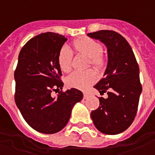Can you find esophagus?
Instances as JSON below:
<instances>
[{"label": "esophagus", "mask_w": 155, "mask_h": 155, "mask_svg": "<svg viewBox=\"0 0 155 155\" xmlns=\"http://www.w3.org/2000/svg\"><path fill=\"white\" fill-rule=\"evenodd\" d=\"M88 97H89V94L88 93H87V92H84L83 93V98L84 99H87V98H88Z\"/></svg>", "instance_id": "1"}]
</instances>
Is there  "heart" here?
Returning a JSON list of instances; mask_svg holds the SVG:
<instances>
[{
	"mask_svg": "<svg viewBox=\"0 0 155 155\" xmlns=\"http://www.w3.org/2000/svg\"><path fill=\"white\" fill-rule=\"evenodd\" d=\"M75 51L90 58V64L94 68L100 69L104 65V59L101 56L103 47L98 42L89 37L76 40L73 43ZM73 52L67 47H62L58 52V62L61 70L68 73L71 70ZM97 76L92 70L85 72L75 71L67 78L69 87L85 90L96 81Z\"/></svg>",
	"mask_w": 155,
	"mask_h": 155,
	"instance_id": "1",
	"label": "heart"
}]
</instances>
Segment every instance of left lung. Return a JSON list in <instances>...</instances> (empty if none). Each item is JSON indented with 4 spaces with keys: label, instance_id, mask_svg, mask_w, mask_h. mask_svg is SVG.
Wrapping results in <instances>:
<instances>
[{
    "label": "left lung",
    "instance_id": "8db88e82",
    "mask_svg": "<svg viewBox=\"0 0 155 155\" xmlns=\"http://www.w3.org/2000/svg\"><path fill=\"white\" fill-rule=\"evenodd\" d=\"M107 48L108 62L104 74L94 88L108 97H99L100 107L91 117L97 129L108 135L122 133L132 124L138 108L142 85L140 68L132 48L121 34L101 30L87 34Z\"/></svg>",
    "mask_w": 155,
    "mask_h": 155
}]
</instances>
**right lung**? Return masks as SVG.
Returning <instances> with one entry per match:
<instances>
[{
  "instance_id": "right-lung-1",
  "label": "right lung",
  "mask_w": 155,
  "mask_h": 155,
  "mask_svg": "<svg viewBox=\"0 0 155 155\" xmlns=\"http://www.w3.org/2000/svg\"><path fill=\"white\" fill-rule=\"evenodd\" d=\"M67 40L61 34L43 33L28 40L18 54L14 73L15 104L26 122L42 134L61 130L73 107L83 97L76 88L52 96V91L64 86L58 55Z\"/></svg>"
}]
</instances>
